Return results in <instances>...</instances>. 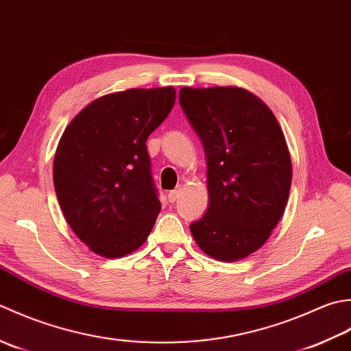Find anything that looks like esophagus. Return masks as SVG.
<instances>
[{"label":"esophagus","mask_w":351,"mask_h":351,"mask_svg":"<svg viewBox=\"0 0 351 351\" xmlns=\"http://www.w3.org/2000/svg\"><path fill=\"white\" fill-rule=\"evenodd\" d=\"M180 195H182V189H180V188H177V189H174V191H171L169 194H168L169 203H174V202H177L178 197H180Z\"/></svg>","instance_id":"esophagus-1"}]
</instances>
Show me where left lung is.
I'll return each instance as SVG.
<instances>
[{
    "label": "left lung",
    "instance_id": "8db88e82",
    "mask_svg": "<svg viewBox=\"0 0 351 351\" xmlns=\"http://www.w3.org/2000/svg\"><path fill=\"white\" fill-rule=\"evenodd\" d=\"M178 99L207 159L209 207L191 233L213 259H244L265 244L288 203L292 163L285 134L247 89L184 86Z\"/></svg>",
    "mask_w": 351,
    "mask_h": 351
}]
</instances>
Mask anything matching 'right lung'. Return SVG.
Returning a JSON list of instances; mask_svg holds the SVG:
<instances>
[{
  "label": "right lung",
  "instance_id": "add662e5",
  "mask_svg": "<svg viewBox=\"0 0 351 351\" xmlns=\"http://www.w3.org/2000/svg\"><path fill=\"white\" fill-rule=\"evenodd\" d=\"M176 103L173 86L99 97L73 118L53 178L69 227L90 252L123 257L147 241L160 212L147 139Z\"/></svg>",
  "mask_w": 351,
  "mask_h": 351
}]
</instances>
